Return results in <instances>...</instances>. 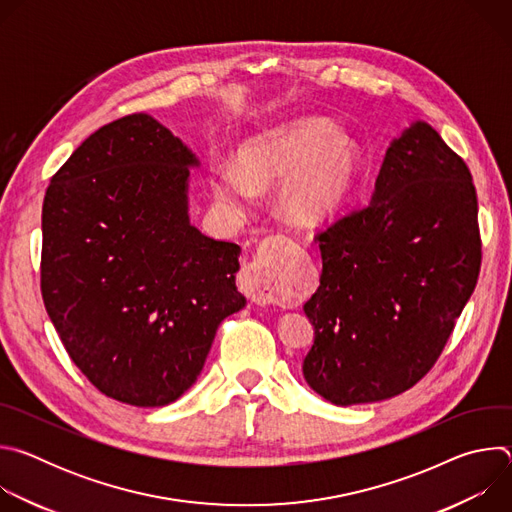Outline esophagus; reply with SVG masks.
<instances>
[{
  "mask_svg": "<svg viewBox=\"0 0 512 512\" xmlns=\"http://www.w3.org/2000/svg\"><path fill=\"white\" fill-rule=\"evenodd\" d=\"M281 269H283V259L277 255L275 243L273 241L263 243L257 257L241 273V287L247 291L251 302H255L257 306H265L279 300Z\"/></svg>",
  "mask_w": 512,
  "mask_h": 512,
  "instance_id": "obj_1",
  "label": "esophagus"
}]
</instances>
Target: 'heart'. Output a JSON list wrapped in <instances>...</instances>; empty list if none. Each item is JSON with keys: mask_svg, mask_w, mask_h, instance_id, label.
I'll list each match as a JSON object with an SVG mask.
<instances>
[{"mask_svg": "<svg viewBox=\"0 0 512 512\" xmlns=\"http://www.w3.org/2000/svg\"><path fill=\"white\" fill-rule=\"evenodd\" d=\"M360 168L356 139L326 119L308 117L267 127L237 152V168L212 174L218 204L243 216L259 190L277 184V212L294 227H312L328 218L350 192Z\"/></svg>", "mask_w": 512, "mask_h": 512, "instance_id": "obj_1", "label": "heart"}]
</instances>
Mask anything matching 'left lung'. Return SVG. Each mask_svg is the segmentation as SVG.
<instances>
[{
  "instance_id": "left-lung-1",
  "label": "left lung",
  "mask_w": 512,
  "mask_h": 512,
  "mask_svg": "<svg viewBox=\"0 0 512 512\" xmlns=\"http://www.w3.org/2000/svg\"><path fill=\"white\" fill-rule=\"evenodd\" d=\"M304 312L306 383L334 405L391 399L442 354L480 273L478 200L464 160L425 121L387 148L371 202L316 237Z\"/></svg>"
}]
</instances>
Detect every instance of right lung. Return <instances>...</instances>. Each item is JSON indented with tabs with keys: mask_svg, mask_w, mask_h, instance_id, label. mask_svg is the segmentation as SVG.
<instances>
[{
	"mask_svg": "<svg viewBox=\"0 0 512 512\" xmlns=\"http://www.w3.org/2000/svg\"><path fill=\"white\" fill-rule=\"evenodd\" d=\"M198 158L145 113L89 135L42 206V298L81 373L107 397L162 407L198 379L218 324L245 308L241 247L188 214Z\"/></svg>",
	"mask_w": 512,
	"mask_h": 512,
	"instance_id": "obj_1",
	"label": "right lung"
}]
</instances>
